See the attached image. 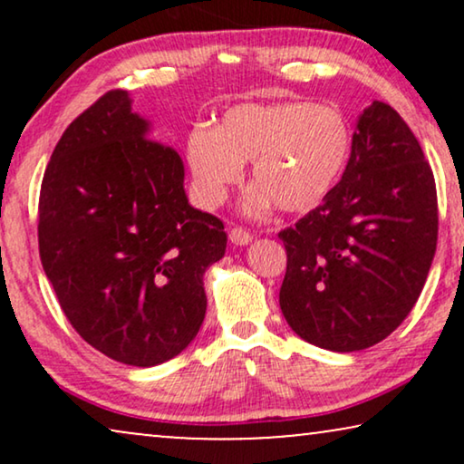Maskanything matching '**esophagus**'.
Wrapping results in <instances>:
<instances>
[{
	"label": "esophagus",
	"instance_id": "esophagus-1",
	"mask_svg": "<svg viewBox=\"0 0 464 464\" xmlns=\"http://www.w3.org/2000/svg\"><path fill=\"white\" fill-rule=\"evenodd\" d=\"M227 238H230V243L237 246H246L253 240V237L245 230V227H232V230L227 232Z\"/></svg>",
	"mask_w": 464,
	"mask_h": 464
}]
</instances>
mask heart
Instances as JSON below:
<instances>
[{
    "instance_id": "heart-1",
    "label": "heart",
    "mask_w": 464,
    "mask_h": 464,
    "mask_svg": "<svg viewBox=\"0 0 464 464\" xmlns=\"http://www.w3.org/2000/svg\"><path fill=\"white\" fill-rule=\"evenodd\" d=\"M353 150L348 120L338 107L308 101L240 103L218 126H196L186 141L194 194L215 208L227 198L251 162L256 181L243 196V211L262 218L272 207L308 213L344 175Z\"/></svg>"
}]
</instances>
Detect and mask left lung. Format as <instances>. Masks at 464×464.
I'll return each mask as SVG.
<instances>
[{
  "mask_svg": "<svg viewBox=\"0 0 464 464\" xmlns=\"http://www.w3.org/2000/svg\"><path fill=\"white\" fill-rule=\"evenodd\" d=\"M285 321L310 344L363 351L401 325L437 246L433 170L403 118L373 101L357 118L334 192L278 234Z\"/></svg>",
  "mask_w": 464,
  "mask_h": 464,
  "instance_id": "1",
  "label": "left lung"
}]
</instances>
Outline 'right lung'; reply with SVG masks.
Listing matches in <instances>:
<instances>
[{
  "label": "right lung",
  "instance_id": "obj_1",
  "mask_svg": "<svg viewBox=\"0 0 464 464\" xmlns=\"http://www.w3.org/2000/svg\"><path fill=\"white\" fill-rule=\"evenodd\" d=\"M111 91L73 120L40 192V257L56 300L88 344L120 363L160 365L205 321L207 268L224 224L188 202L175 150Z\"/></svg>",
  "mask_w": 464,
  "mask_h": 464
}]
</instances>
